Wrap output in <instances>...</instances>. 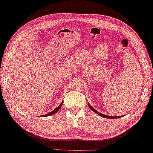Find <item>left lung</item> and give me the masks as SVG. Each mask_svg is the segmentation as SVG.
Instances as JSON below:
<instances>
[{"mask_svg":"<svg viewBox=\"0 0 153 153\" xmlns=\"http://www.w3.org/2000/svg\"><path fill=\"white\" fill-rule=\"evenodd\" d=\"M88 105H89V107H90V108L91 110H93L94 112H96V114H98V115H100V116H102V117H103L104 118H119L123 117V116H108V115H105V114H102V113L98 112V111L96 110L95 109H94V108H93L89 104H88Z\"/></svg>","mask_w":153,"mask_h":153,"instance_id":"obj_1","label":"left lung"}]
</instances>
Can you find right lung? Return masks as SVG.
I'll return each instance as SVG.
<instances>
[{"mask_svg": "<svg viewBox=\"0 0 153 153\" xmlns=\"http://www.w3.org/2000/svg\"><path fill=\"white\" fill-rule=\"evenodd\" d=\"M62 105H63V102H62V103H61V104H60V105H59V106H58L57 108H55V109H54L53 110L51 111V112H50V113H49V114H45V115H43V116H50V115L53 114H55V112H57V111L60 109V108L62 106Z\"/></svg>", "mask_w": 153, "mask_h": 153, "instance_id": "1", "label": "right lung"}]
</instances>
